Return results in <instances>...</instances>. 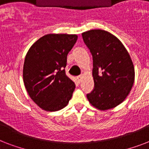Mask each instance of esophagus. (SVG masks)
<instances>
[{
    "label": "esophagus",
    "instance_id": "esophagus-1",
    "mask_svg": "<svg viewBox=\"0 0 149 149\" xmlns=\"http://www.w3.org/2000/svg\"><path fill=\"white\" fill-rule=\"evenodd\" d=\"M77 80H78V82H79V83H80V82L82 81V79H83V76H82V75L77 76Z\"/></svg>",
    "mask_w": 149,
    "mask_h": 149
}]
</instances>
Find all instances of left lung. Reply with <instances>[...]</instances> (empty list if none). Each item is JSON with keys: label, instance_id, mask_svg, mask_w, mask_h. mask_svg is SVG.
Wrapping results in <instances>:
<instances>
[{"label": "left lung", "instance_id": "left-lung-1", "mask_svg": "<svg viewBox=\"0 0 149 149\" xmlns=\"http://www.w3.org/2000/svg\"><path fill=\"white\" fill-rule=\"evenodd\" d=\"M82 36L93 56L94 87L87 99L101 111L113 108L125 100L134 84L132 58L121 42L108 31L93 29Z\"/></svg>", "mask_w": 149, "mask_h": 149}]
</instances>
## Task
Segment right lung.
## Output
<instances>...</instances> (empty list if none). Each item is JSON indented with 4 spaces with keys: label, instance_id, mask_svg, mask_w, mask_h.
Segmentation results:
<instances>
[{
    "label": "right lung",
    "instance_id": "1",
    "mask_svg": "<svg viewBox=\"0 0 149 149\" xmlns=\"http://www.w3.org/2000/svg\"><path fill=\"white\" fill-rule=\"evenodd\" d=\"M77 35L49 34L36 41L24 58L23 80L31 100L47 111L68 104L75 84L66 76L67 55L77 42Z\"/></svg>",
    "mask_w": 149,
    "mask_h": 149
}]
</instances>
